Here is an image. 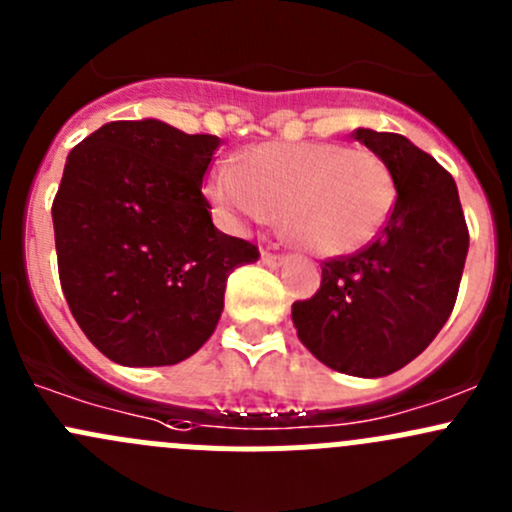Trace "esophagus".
<instances>
[{
    "label": "esophagus",
    "instance_id": "esophagus-1",
    "mask_svg": "<svg viewBox=\"0 0 512 512\" xmlns=\"http://www.w3.org/2000/svg\"><path fill=\"white\" fill-rule=\"evenodd\" d=\"M285 260H287L285 255H277V252H272V250H262V262H265V265L277 267V265H282Z\"/></svg>",
    "mask_w": 512,
    "mask_h": 512
}]
</instances>
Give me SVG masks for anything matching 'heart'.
Segmentation results:
<instances>
[{
	"mask_svg": "<svg viewBox=\"0 0 512 512\" xmlns=\"http://www.w3.org/2000/svg\"><path fill=\"white\" fill-rule=\"evenodd\" d=\"M215 203L235 223L280 218L292 242L322 257L369 245L394 208V180L376 153L342 143H265L215 173Z\"/></svg>",
	"mask_w": 512,
	"mask_h": 512,
	"instance_id": "b5f03b06",
	"label": "heart"
}]
</instances>
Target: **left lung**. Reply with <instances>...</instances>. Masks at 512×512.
I'll use <instances>...</instances> for the list:
<instances>
[{"instance_id": "obj_1", "label": "left lung", "mask_w": 512, "mask_h": 512, "mask_svg": "<svg viewBox=\"0 0 512 512\" xmlns=\"http://www.w3.org/2000/svg\"><path fill=\"white\" fill-rule=\"evenodd\" d=\"M352 136L389 168L394 208L369 245L322 262V285L292 304V322L329 369L376 379L416 359L451 317L468 225L456 180L436 158L399 133Z\"/></svg>"}]
</instances>
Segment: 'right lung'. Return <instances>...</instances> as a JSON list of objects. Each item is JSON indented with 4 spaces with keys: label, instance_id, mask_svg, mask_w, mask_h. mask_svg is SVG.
I'll use <instances>...</instances> for the list:
<instances>
[{
    "label": "right lung",
    "instance_id": "right-lung-1",
    "mask_svg": "<svg viewBox=\"0 0 512 512\" xmlns=\"http://www.w3.org/2000/svg\"><path fill=\"white\" fill-rule=\"evenodd\" d=\"M218 136L111 121L69 153L56 190L59 280L89 342L123 366H170L218 327L227 277L257 262L220 232L203 178Z\"/></svg>",
    "mask_w": 512,
    "mask_h": 512
}]
</instances>
